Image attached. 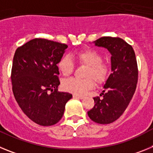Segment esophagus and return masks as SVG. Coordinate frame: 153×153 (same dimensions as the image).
I'll return each instance as SVG.
<instances>
[{"instance_id": "esophagus-1", "label": "esophagus", "mask_w": 153, "mask_h": 153, "mask_svg": "<svg viewBox=\"0 0 153 153\" xmlns=\"http://www.w3.org/2000/svg\"><path fill=\"white\" fill-rule=\"evenodd\" d=\"M74 98H76V99H80V100H82V99H83V96L76 95V94H74Z\"/></svg>"}]
</instances>
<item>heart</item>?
<instances>
[{"label":"heart","mask_w":153,"mask_h":153,"mask_svg":"<svg viewBox=\"0 0 153 153\" xmlns=\"http://www.w3.org/2000/svg\"><path fill=\"white\" fill-rule=\"evenodd\" d=\"M75 56L80 64L87 67L85 73V76L87 78L77 79L72 77L64 80L63 88L66 91L76 95H83L87 90L94 87L95 83L93 78L98 83H104L107 79L109 74V67L107 63L102 62V57L100 53L95 50L86 49L77 52ZM57 67L63 76H69L74 70V63L69 55H65L60 58Z\"/></svg>","instance_id":"obj_1"}]
</instances>
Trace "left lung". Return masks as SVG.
<instances>
[{
  "label": "left lung",
  "instance_id": "8db88e82",
  "mask_svg": "<svg viewBox=\"0 0 153 153\" xmlns=\"http://www.w3.org/2000/svg\"><path fill=\"white\" fill-rule=\"evenodd\" d=\"M94 44L111 53L112 74L103 86L102 98H93L95 105L87 114L93 122L109 124L122 116L134 95L138 82L137 62L132 46L120 37L103 36Z\"/></svg>",
  "mask_w": 153,
  "mask_h": 153
}]
</instances>
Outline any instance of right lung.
<instances>
[{
    "mask_svg": "<svg viewBox=\"0 0 153 153\" xmlns=\"http://www.w3.org/2000/svg\"><path fill=\"white\" fill-rule=\"evenodd\" d=\"M67 48V44L35 38L18 47L13 56V96L27 117L38 125L57 123L72 98V94L57 89L60 83L57 63Z\"/></svg>",
    "mask_w": 153,
    "mask_h": 153,
    "instance_id": "add662e5",
    "label": "right lung"
}]
</instances>
